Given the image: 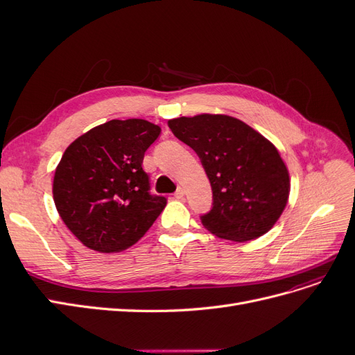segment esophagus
<instances>
[{
	"label": "esophagus",
	"mask_w": 355,
	"mask_h": 355,
	"mask_svg": "<svg viewBox=\"0 0 355 355\" xmlns=\"http://www.w3.org/2000/svg\"><path fill=\"white\" fill-rule=\"evenodd\" d=\"M175 197H176L178 200L184 198V197H185V189H184V188H178V191L175 192Z\"/></svg>",
	"instance_id": "esophagus-1"
}]
</instances>
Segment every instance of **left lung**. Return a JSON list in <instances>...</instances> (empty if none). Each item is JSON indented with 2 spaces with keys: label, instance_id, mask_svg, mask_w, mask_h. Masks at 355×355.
Listing matches in <instances>:
<instances>
[{
  "label": "left lung",
  "instance_id": "obj_1",
  "mask_svg": "<svg viewBox=\"0 0 355 355\" xmlns=\"http://www.w3.org/2000/svg\"><path fill=\"white\" fill-rule=\"evenodd\" d=\"M173 135L201 159L213 207L201 216L211 234L244 243L270 231L290 194V176L272 142L239 118L200 114L168 120Z\"/></svg>",
  "mask_w": 355,
  "mask_h": 355
}]
</instances>
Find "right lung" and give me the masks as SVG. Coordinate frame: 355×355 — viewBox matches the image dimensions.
I'll return each mask as SVG.
<instances>
[{
  "instance_id": "1",
  "label": "right lung",
  "mask_w": 355,
  "mask_h": 355,
  "mask_svg": "<svg viewBox=\"0 0 355 355\" xmlns=\"http://www.w3.org/2000/svg\"><path fill=\"white\" fill-rule=\"evenodd\" d=\"M159 125L141 118L93 127L67 148L53 179V200L63 223L85 247L123 252L141 240L166 207L149 194L144 155Z\"/></svg>"
}]
</instances>
